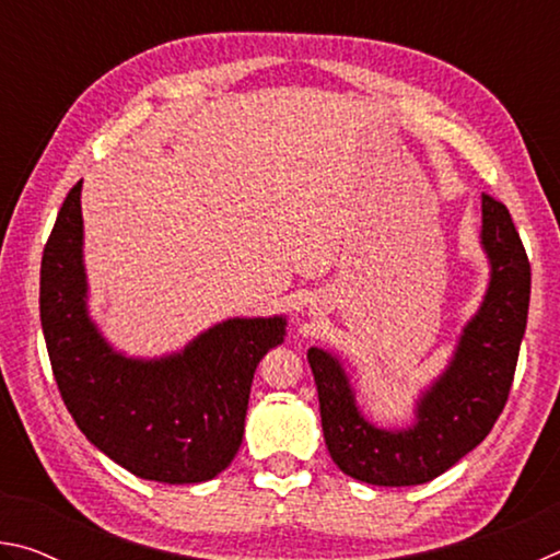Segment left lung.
<instances>
[{"label": "left lung", "instance_id": "8db88e82", "mask_svg": "<svg viewBox=\"0 0 560 560\" xmlns=\"http://www.w3.org/2000/svg\"><path fill=\"white\" fill-rule=\"evenodd\" d=\"M481 246L491 279L487 296L459 346L405 430H381L355 407L348 375L336 355L308 348L320 405V424L338 469L375 487L424 485L454 467L487 438L509 400L526 330L530 264L506 205L481 195Z\"/></svg>", "mask_w": 560, "mask_h": 560}]
</instances>
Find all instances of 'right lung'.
<instances>
[{
    "label": "right lung",
    "instance_id": "obj_1",
    "mask_svg": "<svg viewBox=\"0 0 560 560\" xmlns=\"http://www.w3.org/2000/svg\"><path fill=\"white\" fill-rule=\"evenodd\" d=\"M81 183L71 187L42 257L39 311L59 393L91 444L140 479L197 485L240 452L259 360L287 318H230L179 353H116L86 308Z\"/></svg>",
    "mask_w": 560,
    "mask_h": 560
}]
</instances>
